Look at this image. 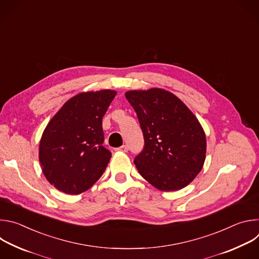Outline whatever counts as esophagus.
<instances>
[{"label": "esophagus", "mask_w": 259, "mask_h": 259, "mask_svg": "<svg viewBox=\"0 0 259 259\" xmlns=\"http://www.w3.org/2000/svg\"><path fill=\"white\" fill-rule=\"evenodd\" d=\"M128 145L127 144H124V145H122V146H120V147H118L117 149V151L118 152H122V153H127L128 152Z\"/></svg>", "instance_id": "1"}]
</instances>
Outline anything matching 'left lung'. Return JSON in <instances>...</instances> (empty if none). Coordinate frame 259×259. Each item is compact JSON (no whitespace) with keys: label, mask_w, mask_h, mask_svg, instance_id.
I'll return each mask as SVG.
<instances>
[{"label":"left lung","mask_w":259,"mask_h":259,"mask_svg":"<svg viewBox=\"0 0 259 259\" xmlns=\"http://www.w3.org/2000/svg\"><path fill=\"white\" fill-rule=\"evenodd\" d=\"M137 115L143 151L134 159L140 175L163 192L186 188L203 168L206 135L192 110L173 93L161 89L125 93Z\"/></svg>","instance_id":"1"}]
</instances>
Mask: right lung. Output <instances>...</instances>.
<instances>
[{"mask_svg": "<svg viewBox=\"0 0 259 259\" xmlns=\"http://www.w3.org/2000/svg\"><path fill=\"white\" fill-rule=\"evenodd\" d=\"M117 92H81L69 98L47 124L39 146L46 179L58 191L80 195L103 174L112 153L102 145V117Z\"/></svg>", "mask_w": 259, "mask_h": 259, "instance_id": "right-lung-1", "label": "right lung"}]
</instances>
